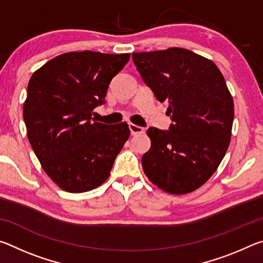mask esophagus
<instances>
[{"mask_svg":"<svg viewBox=\"0 0 263 263\" xmlns=\"http://www.w3.org/2000/svg\"><path fill=\"white\" fill-rule=\"evenodd\" d=\"M128 128H130L131 131V135L132 136H136V135H141V133L145 132V128L141 127V126H138L135 125V124H128Z\"/></svg>","mask_w":263,"mask_h":263,"instance_id":"1","label":"esophagus"}]
</instances>
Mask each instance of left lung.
Instances as JSON below:
<instances>
[{
  "label": "left lung",
  "instance_id": "1",
  "mask_svg": "<svg viewBox=\"0 0 263 263\" xmlns=\"http://www.w3.org/2000/svg\"><path fill=\"white\" fill-rule=\"evenodd\" d=\"M142 81L167 102L168 130L149 127L151 148L141 158L148 180L169 194L203 185L225 157L234 105L225 79L211 60L185 48L132 53Z\"/></svg>",
  "mask_w": 263,
  "mask_h": 263
}]
</instances>
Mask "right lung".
<instances>
[{
	"label": "right lung",
	"instance_id": "add662e5",
	"mask_svg": "<svg viewBox=\"0 0 263 263\" xmlns=\"http://www.w3.org/2000/svg\"><path fill=\"white\" fill-rule=\"evenodd\" d=\"M130 53L82 51L58 55L32 74L23 106L31 147L46 174L68 193H84L108 179L130 137L124 123L92 122L111 80Z\"/></svg>",
	"mask_w": 263,
	"mask_h": 263
}]
</instances>
